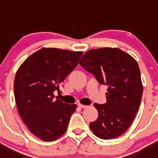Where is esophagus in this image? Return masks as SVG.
I'll return each mask as SVG.
<instances>
[{"mask_svg": "<svg viewBox=\"0 0 158 158\" xmlns=\"http://www.w3.org/2000/svg\"><path fill=\"white\" fill-rule=\"evenodd\" d=\"M78 107H80V108H85V107H87V106H86V105H83V104H78Z\"/></svg>", "mask_w": 158, "mask_h": 158, "instance_id": "1", "label": "esophagus"}]
</instances>
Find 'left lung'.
<instances>
[{
  "label": "left lung",
  "mask_w": 158,
  "mask_h": 158,
  "mask_svg": "<svg viewBox=\"0 0 158 158\" xmlns=\"http://www.w3.org/2000/svg\"><path fill=\"white\" fill-rule=\"evenodd\" d=\"M79 64L107 86L106 104H94L98 118L90 123V129L102 139L120 136L133 122L142 100L143 86L136 60L120 49L104 47L87 51Z\"/></svg>",
  "instance_id": "1"
}]
</instances>
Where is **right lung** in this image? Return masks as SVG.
<instances>
[{"label": "right lung", "mask_w": 158, "mask_h": 158, "mask_svg": "<svg viewBox=\"0 0 158 158\" xmlns=\"http://www.w3.org/2000/svg\"><path fill=\"white\" fill-rule=\"evenodd\" d=\"M81 51L42 48L19 67L14 95L19 114L37 138L52 142L65 134L76 104L54 100L60 84L77 65Z\"/></svg>", "instance_id": "right-lung-1"}]
</instances>
